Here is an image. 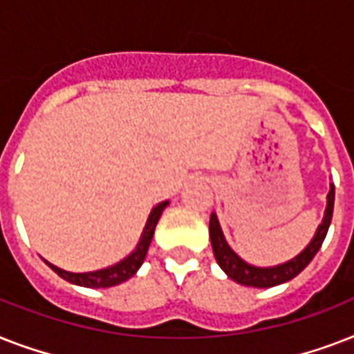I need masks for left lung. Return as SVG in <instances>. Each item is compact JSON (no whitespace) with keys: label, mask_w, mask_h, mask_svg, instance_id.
I'll return each mask as SVG.
<instances>
[{"label":"left lung","mask_w":354,"mask_h":354,"mask_svg":"<svg viewBox=\"0 0 354 354\" xmlns=\"http://www.w3.org/2000/svg\"><path fill=\"white\" fill-rule=\"evenodd\" d=\"M333 209H335V185L330 183L329 194H327V207H325V215L322 224L318 226L314 233L313 241L308 242L307 248L299 252L294 259L286 261V263L275 264V266H253L241 259L227 244L226 236L222 233L221 222L213 213L209 218V239L213 253L218 266H221L230 279L236 281L239 285L244 286H255V288H270V286L281 285L286 281L294 279L297 274H301L303 270L307 268L308 263L313 261L314 255L318 253L325 241V235L329 232L330 218H333Z\"/></svg>","instance_id":"obj_1"}]
</instances>
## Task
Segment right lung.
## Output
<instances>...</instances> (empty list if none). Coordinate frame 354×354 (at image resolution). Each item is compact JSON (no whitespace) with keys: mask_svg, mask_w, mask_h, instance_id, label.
Instances as JSON below:
<instances>
[{"mask_svg":"<svg viewBox=\"0 0 354 354\" xmlns=\"http://www.w3.org/2000/svg\"><path fill=\"white\" fill-rule=\"evenodd\" d=\"M167 205H169V200L165 202H160V204L152 207L150 211L149 218H147V224L143 227V233L139 236V242L136 250H133L130 255L119 261V263L112 264V266H108V268L102 270H95V272H84V274H75V272H68V270H62L51 264L49 261H46V264L49 268L58 274L62 279L69 281V283H73V285L79 286H86V288H108V286H115L121 285L124 281H128L132 275H136L139 268H141V264H143L145 257H147V252H149L150 242H152V236H154V230L156 224L160 221L161 213L165 209Z\"/></svg>","mask_w":354,"mask_h":354,"instance_id":"1","label":"right lung"}]
</instances>
